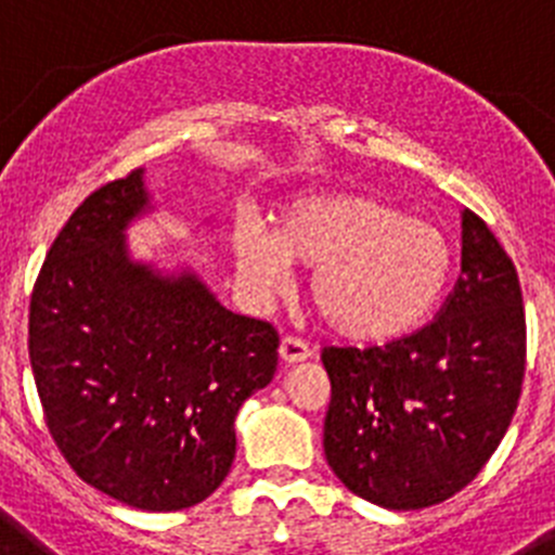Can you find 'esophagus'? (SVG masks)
I'll use <instances>...</instances> for the list:
<instances>
[{
  "mask_svg": "<svg viewBox=\"0 0 555 555\" xmlns=\"http://www.w3.org/2000/svg\"><path fill=\"white\" fill-rule=\"evenodd\" d=\"M311 356V347L297 336H286L281 341V361L283 364H300L306 358Z\"/></svg>",
  "mask_w": 555,
  "mask_h": 555,
  "instance_id": "obj_1",
  "label": "esophagus"
}]
</instances>
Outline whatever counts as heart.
<instances>
[{
  "label": "heart",
  "instance_id": "obj_1",
  "mask_svg": "<svg viewBox=\"0 0 555 555\" xmlns=\"http://www.w3.org/2000/svg\"><path fill=\"white\" fill-rule=\"evenodd\" d=\"M235 269L258 294L281 292L292 263L317 269L311 302L325 325L356 341L403 336L430 313L450 278L448 235L405 219L384 199L336 191L283 208L274 233L244 222L233 235Z\"/></svg>",
  "mask_w": 555,
  "mask_h": 555
}]
</instances>
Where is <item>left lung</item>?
I'll list each match as a JSON object with an SVG mask.
<instances>
[{
  "label": "left lung",
  "instance_id": "left-lung-1",
  "mask_svg": "<svg viewBox=\"0 0 555 555\" xmlns=\"http://www.w3.org/2000/svg\"><path fill=\"white\" fill-rule=\"evenodd\" d=\"M325 455L358 498L414 512L483 469L517 411L526 308L489 224L461 214V274L428 325L384 347H325Z\"/></svg>",
  "mask_w": 555,
  "mask_h": 555
}]
</instances>
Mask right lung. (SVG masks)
Wrapping results in <instances>:
<instances>
[{
  "mask_svg": "<svg viewBox=\"0 0 555 555\" xmlns=\"http://www.w3.org/2000/svg\"><path fill=\"white\" fill-rule=\"evenodd\" d=\"M146 208L135 169L68 217L29 300V364L49 434L86 483L180 512L230 473L235 414L272 380L281 336L219 306L197 274L132 261L125 228Z\"/></svg>",
  "mask_w": 555,
  "mask_h": 555,
  "instance_id": "add662e5",
  "label": "right lung"
}]
</instances>
